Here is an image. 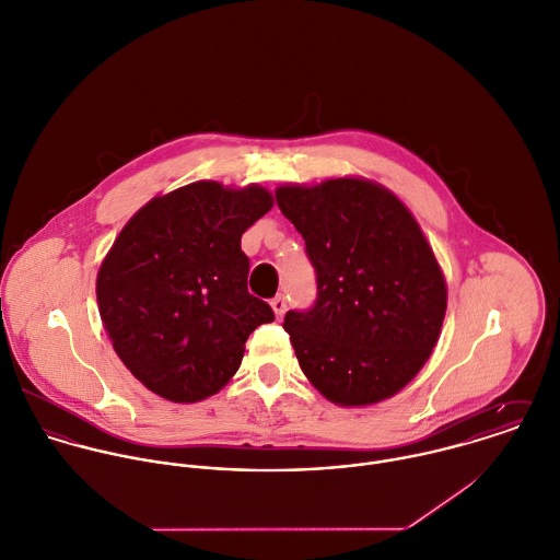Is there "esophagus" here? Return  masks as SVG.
Masks as SVG:
<instances>
[{
  "label": "esophagus",
  "instance_id": "esophagus-1",
  "mask_svg": "<svg viewBox=\"0 0 560 560\" xmlns=\"http://www.w3.org/2000/svg\"><path fill=\"white\" fill-rule=\"evenodd\" d=\"M271 308H273L276 317H282V315L287 313V298H284V295H276V298L271 300Z\"/></svg>",
  "mask_w": 560,
  "mask_h": 560
}]
</instances>
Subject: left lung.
I'll return each instance as SVG.
<instances>
[{"mask_svg": "<svg viewBox=\"0 0 560 560\" xmlns=\"http://www.w3.org/2000/svg\"><path fill=\"white\" fill-rule=\"evenodd\" d=\"M306 243L317 302L284 330L311 384L337 406L399 393L430 359L447 308L441 265L406 203L359 176L276 188Z\"/></svg>", "mask_w": 560, "mask_h": 560, "instance_id": "1", "label": "left lung"}]
</instances>
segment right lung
<instances>
[{
  "instance_id": "obj_1",
  "label": "right lung",
  "mask_w": 560,
  "mask_h": 560,
  "mask_svg": "<svg viewBox=\"0 0 560 560\" xmlns=\"http://www.w3.org/2000/svg\"><path fill=\"white\" fill-rule=\"evenodd\" d=\"M273 206L260 185L212 180L152 197L124 225L97 271L104 330L152 393L201 401L241 368L247 337L273 322L247 293L243 232Z\"/></svg>"
}]
</instances>
